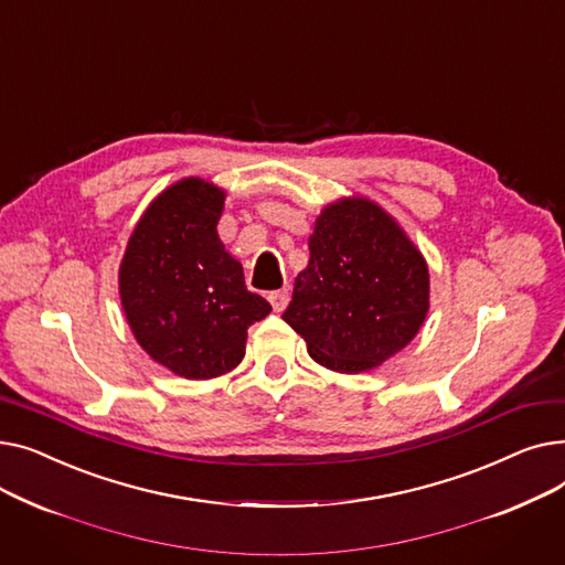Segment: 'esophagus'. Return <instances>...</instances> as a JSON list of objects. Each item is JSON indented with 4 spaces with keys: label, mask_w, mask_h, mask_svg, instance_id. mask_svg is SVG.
Instances as JSON below:
<instances>
[{
    "label": "esophagus",
    "mask_w": 565,
    "mask_h": 565,
    "mask_svg": "<svg viewBox=\"0 0 565 565\" xmlns=\"http://www.w3.org/2000/svg\"><path fill=\"white\" fill-rule=\"evenodd\" d=\"M267 300H270V305H273L275 311H284L286 305H288V290H286V288L273 290L270 295H267Z\"/></svg>",
    "instance_id": "1"
}]
</instances>
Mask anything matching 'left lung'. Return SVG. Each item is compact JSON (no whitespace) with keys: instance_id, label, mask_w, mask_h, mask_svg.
I'll return each mask as SVG.
<instances>
[{"instance_id":"obj_1","label":"left lung","mask_w":565,"mask_h":565,"mask_svg":"<svg viewBox=\"0 0 565 565\" xmlns=\"http://www.w3.org/2000/svg\"><path fill=\"white\" fill-rule=\"evenodd\" d=\"M430 309V275L419 247L369 196L320 211L309 263L295 277L284 320L311 360L337 373H364L398 354Z\"/></svg>"}]
</instances>
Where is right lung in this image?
I'll return each instance as SVG.
<instances>
[{
	"label": "right lung",
	"mask_w": 565,
	"mask_h": 565,
	"mask_svg": "<svg viewBox=\"0 0 565 565\" xmlns=\"http://www.w3.org/2000/svg\"><path fill=\"white\" fill-rule=\"evenodd\" d=\"M226 192L188 175L139 217L118 265V295L141 350L185 380H213L245 358L249 324L273 307L249 292L220 241Z\"/></svg>",
	"instance_id": "add662e5"
}]
</instances>
